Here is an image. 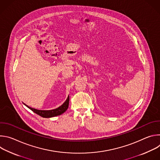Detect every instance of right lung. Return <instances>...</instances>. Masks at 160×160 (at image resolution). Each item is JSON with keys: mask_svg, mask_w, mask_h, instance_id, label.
Instances as JSON below:
<instances>
[{"mask_svg": "<svg viewBox=\"0 0 160 160\" xmlns=\"http://www.w3.org/2000/svg\"><path fill=\"white\" fill-rule=\"evenodd\" d=\"M69 101H70V98L68 96L66 101L61 106L52 110H38V109L30 108L28 106L26 105L25 104H24L27 106V107H28L29 109H30L32 111H33L34 112L37 114V115H38L39 116L43 118H51V117L60 115L64 112H65L67 110L68 106H69Z\"/></svg>", "mask_w": 160, "mask_h": 160, "instance_id": "1", "label": "right lung"}]
</instances>
